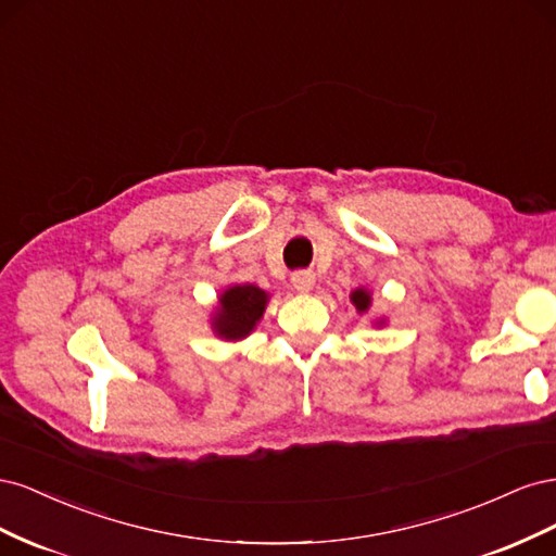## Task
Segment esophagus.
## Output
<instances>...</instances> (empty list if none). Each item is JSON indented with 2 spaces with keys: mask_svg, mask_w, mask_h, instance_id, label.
I'll return each instance as SVG.
<instances>
[{
  "mask_svg": "<svg viewBox=\"0 0 556 556\" xmlns=\"http://www.w3.org/2000/svg\"><path fill=\"white\" fill-rule=\"evenodd\" d=\"M292 285H294V290H299V292H311L313 285H315V274L313 271H294L292 274Z\"/></svg>",
  "mask_w": 556,
  "mask_h": 556,
  "instance_id": "esophagus-1",
  "label": "esophagus"
}]
</instances>
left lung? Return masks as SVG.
<instances>
[{"mask_svg": "<svg viewBox=\"0 0 556 556\" xmlns=\"http://www.w3.org/2000/svg\"><path fill=\"white\" fill-rule=\"evenodd\" d=\"M352 304L357 306V311H366L368 306H371V296H368V292H364V290H357V292H352Z\"/></svg>", "mask_w": 556, "mask_h": 556, "instance_id": "left-lung-1", "label": "left lung"}]
</instances>
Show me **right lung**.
I'll use <instances>...</instances> for the list:
<instances>
[{
    "mask_svg": "<svg viewBox=\"0 0 556 556\" xmlns=\"http://www.w3.org/2000/svg\"><path fill=\"white\" fill-rule=\"evenodd\" d=\"M266 306V292L255 285H237L220 299V313L215 317V331L223 339H243L255 327Z\"/></svg>",
    "mask_w": 556,
    "mask_h": 556,
    "instance_id": "1",
    "label": "right lung"
}]
</instances>
